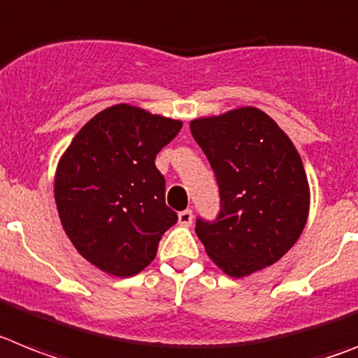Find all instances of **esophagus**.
<instances>
[{
    "label": "esophagus",
    "mask_w": 358,
    "mask_h": 358,
    "mask_svg": "<svg viewBox=\"0 0 358 358\" xmlns=\"http://www.w3.org/2000/svg\"><path fill=\"white\" fill-rule=\"evenodd\" d=\"M177 217H179V224L181 226H190L194 222V212L192 210H182Z\"/></svg>",
    "instance_id": "34e87169"
}]
</instances>
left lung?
Masks as SVG:
<instances>
[{"instance_id": "1", "label": "left lung", "mask_w": 358, "mask_h": 358, "mask_svg": "<svg viewBox=\"0 0 358 358\" xmlns=\"http://www.w3.org/2000/svg\"><path fill=\"white\" fill-rule=\"evenodd\" d=\"M190 130L219 185L221 212L197 219L208 257L230 277L271 266L301 237L310 185L292 139L255 106L194 119Z\"/></svg>"}]
</instances>
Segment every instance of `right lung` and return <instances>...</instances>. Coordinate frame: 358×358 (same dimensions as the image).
I'll return each instance as SVG.
<instances>
[{
	"mask_svg": "<svg viewBox=\"0 0 358 358\" xmlns=\"http://www.w3.org/2000/svg\"><path fill=\"white\" fill-rule=\"evenodd\" d=\"M181 127L179 119L121 103L94 115L61 155L54 179L61 224L79 255L101 271H143L177 222L155 155Z\"/></svg>",
	"mask_w": 358,
	"mask_h": 358,
	"instance_id": "add662e5",
	"label": "right lung"
}]
</instances>
